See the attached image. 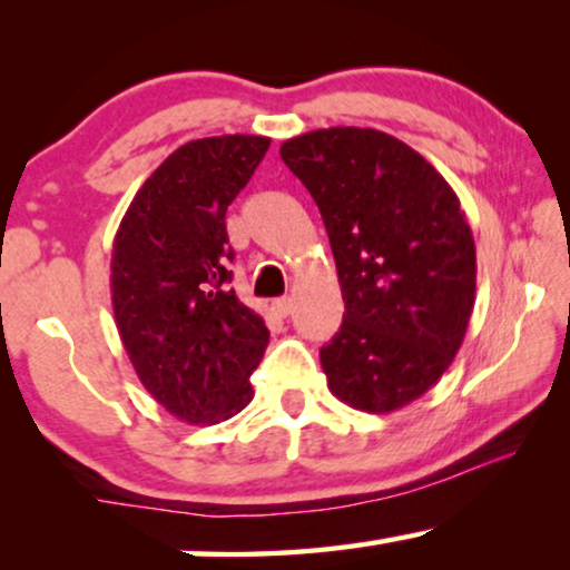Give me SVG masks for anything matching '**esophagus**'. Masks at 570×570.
Listing matches in <instances>:
<instances>
[{
    "instance_id": "obj_1",
    "label": "esophagus",
    "mask_w": 570,
    "mask_h": 570,
    "mask_svg": "<svg viewBox=\"0 0 570 570\" xmlns=\"http://www.w3.org/2000/svg\"><path fill=\"white\" fill-rule=\"evenodd\" d=\"M293 308H295V301H293V298H279V301L272 303V311H275V314H277L279 318L291 316Z\"/></svg>"
}]
</instances>
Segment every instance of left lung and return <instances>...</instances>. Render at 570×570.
<instances>
[{"label": "left lung", "mask_w": 570, "mask_h": 570, "mask_svg": "<svg viewBox=\"0 0 570 570\" xmlns=\"http://www.w3.org/2000/svg\"><path fill=\"white\" fill-rule=\"evenodd\" d=\"M279 155L314 197L337 262L345 318L322 347L330 392L373 415L420 400L474 308L478 259L456 191L379 129L306 131Z\"/></svg>", "instance_id": "8db88e82"}]
</instances>
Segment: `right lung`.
Listing matches in <instances>:
<instances>
[{
    "mask_svg": "<svg viewBox=\"0 0 570 570\" xmlns=\"http://www.w3.org/2000/svg\"><path fill=\"white\" fill-rule=\"evenodd\" d=\"M269 137L191 139L135 194L111 252L116 330L153 400L189 425H215L254 400L269 345L264 318L228 285L225 213Z\"/></svg>",
    "mask_w": 570,
    "mask_h": 570,
    "instance_id": "obj_1",
    "label": "right lung"
}]
</instances>
